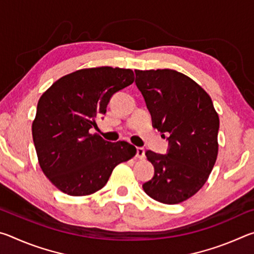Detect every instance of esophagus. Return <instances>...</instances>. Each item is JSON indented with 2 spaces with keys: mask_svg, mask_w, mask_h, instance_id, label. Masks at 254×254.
Segmentation results:
<instances>
[{
  "mask_svg": "<svg viewBox=\"0 0 254 254\" xmlns=\"http://www.w3.org/2000/svg\"><path fill=\"white\" fill-rule=\"evenodd\" d=\"M136 158L143 159L144 158V149L143 148H136Z\"/></svg>",
  "mask_w": 254,
  "mask_h": 254,
  "instance_id": "obj_1",
  "label": "esophagus"
}]
</instances>
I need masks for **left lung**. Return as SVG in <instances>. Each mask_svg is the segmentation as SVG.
I'll use <instances>...</instances> for the list:
<instances>
[{
	"mask_svg": "<svg viewBox=\"0 0 254 254\" xmlns=\"http://www.w3.org/2000/svg\"><path fill=\"white\" fill-rule=\"evenodd\" d=\"M135 85L152 127L168 134L166 154L145 151L154 175L143 190L163 204L182 203L204 186L213 169L220 119L208 94L182 72L135 70Z\"/></svg>",
	"mask_w": 254,
	"mask_h": 254,
	"instance_id": "8db88e82",
	"label": "left lung"
}]
</instances>
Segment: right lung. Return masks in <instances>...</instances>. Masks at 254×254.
Returning a JSON list of instances; mask_svg holds the SVG:
<instances>
[{"label": "right lung", "instance_id": "1", "mask_svg": "<svg viewBox=\"0 0 254 254\" xmlns=\"http://www.w3.org/2000/svg\"><path fill=\"white\" fill-rule=\"evenodd\" d=\"M133 81L131 69L88 68L62 77L42 94L33 143L42 171L63 192L86 196L100 190L115 167L135 154L127 141L110 142L89 133L111 97Z\"/></svg>", "mask_w": 254, "mask_h": 254}]
</instances>
